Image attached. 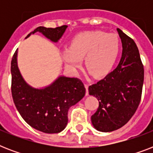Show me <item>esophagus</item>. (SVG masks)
Segmentation results:
<instances>
[{"instance_id": "obj_1", "label": "esophagus", "mask_w": 153, "mask_h": 153, "mask_svg": "<svg viewBox=\"0 0 153 153\" xmlns=\"http://www.w3.org/2000/svg\"><path fill=\"white\" fill-rule=\"evenodd\" d=\"M88 87L89 85L88 84H85V88H86V95L87 96L89 94V91H88Z\"/></svg>"}]
</instances>
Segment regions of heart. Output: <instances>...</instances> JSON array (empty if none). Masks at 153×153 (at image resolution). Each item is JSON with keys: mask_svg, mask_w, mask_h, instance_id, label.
<instances>
[{"mask_svg": "<svg viewBox=\"0 0 153 153\" xmlns=\"http://www.w3.org/2000/svg\"><path fill=\"white\" fill-rule=\"evenodd\" d=\"M120 52V41L114 34L100 30L86 31L75 35L68 49L61 55L67 67L75 69L83 59L84 67L95 79H103L110 73Z\"/></svg>", "mask_w": 153, "mask_h": 153, "instance_id": "heart-1", "label": "heart"}]
</instances>
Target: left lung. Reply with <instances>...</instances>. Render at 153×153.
Returning <instances> with one entry per match:
<instances>
[{
    "mask_svg": "<svg viewBox=\"0 0 153 153\" xmlns=\"http://www.w3.org/2000/svg\"><path fill=\"white\" fill-rule=\"evenodd\" d=\"M117 31L122 44L121 60L107 76L89 86V94L99 102L91 123L104 133L117 130L130 120L140 104L144 82V67L135 42L121 29Z\"/></svg>",
    "mask_w": 153,
    "mask_h": 153,
    "instance_id": "8db88e82",
    "label": "left lung"
}]
</instances>
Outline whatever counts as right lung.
Returning <instances> with one entry per match:
<instances>
[{
    "label": "right lung",
    "instance_id": "add662e5",
    "mask_svg": "<svg viewBox=\"0 0 153 153\" xmlns=\"http://www.w3.org/2000/svg\"><path fill=\"white\" fill-rule=\"evenodd\" d=\"M67 25L51 28L38 27L25 39L36 32L41 33L53 43H58ZM18 49L11 62L12 95L22 118L30 126L45 133H60L68 122L70 107L83 98L86 89L78 78L59 75L48 86L36 88L23 78L18 67Z\"/></svg>",
    "mask_w": 153,
    "mask_h": 153
}]
</instances>
